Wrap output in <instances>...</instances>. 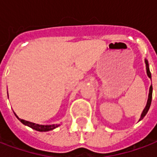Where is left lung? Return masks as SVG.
<instances>
[{
    "label": "left lung",
    "mask_w": 157,
    "mask_h": 157,
    "mask_svg": "<svg viewBox=\"0 0 157 157\" xmlns=\"http://www.w3.org/2000/svg\"><path fill=\"white\" fill-rule=\"evenodd\" d=\"M145 64H146V72H147V75L151 79V71H150V69H149V65H148V62L145 60ZM151 99H152V86H151V87H150V92H149V97H148V101H147V104L145 106V109H144V111L142 113L141 117L140 118V120H141L142 118H144L145 115H146V113L148 112L149 109H150V106H151Z\"/></svg>",
    "instance_id": "8db88e82"
}]
</instances>
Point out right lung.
Here are the masks:
<instances>
[{"instance_id":"right-lung-1","label":"right lung","mask_w":157,"mask_h":157,"mask_svg":"<svg viewBox=\"0 0 157 157\" xmlns=\"http://www.w3.org/2000/svg\"><path fill=\"white\" fill-rule=\"evenodd\" d=\"M17 118H18L19 120L22 122L23 124L27 125V126H29V127H30V128L35 129V130H37V131H40V132L49 131V130H52V129H54V128H57V127L59 126V124H53V125L36 124H33V123H31V122L26 121V120L21 119V118H19L17 116Z\"/></svg>"}]
</instances>
